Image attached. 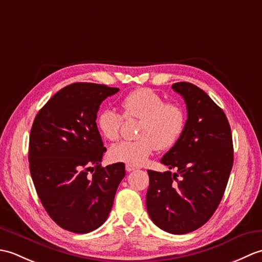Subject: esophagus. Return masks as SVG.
I'll list each match as a JSON object with an SVG mask.
<instances>
[{
	"label": "esophagus",
	"mask_w": 262,
	"mask_h": 262,
	"mask_svg": "<svg viewBox=\"0 0 262 262\" xmlns=\"http://www.w3.org/2000/svg\"><path fill=\"white\" fill-rule=\"evenodd\" d=\"M134 170H137V168L135 165H130V164H126V171L127 172H132Z\"/></svg>",
	"instance_id": "1"
}]
</instances>
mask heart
Wrapping results in <instances>:
<instances>
[{
  "label": "heart",
  "mask_w": 262,
  "mask_h": 262,
  "mask_svg": "<svg viewBox=\"0 0 262 262\" xmlns=\"http://www.w3.org/2000/svg\"><path fill=\"white\" fill-rule=\"evenodd\" d=\"M120 107L126 119H140L135 141H125L109 149L115 162L142 165L155 149L173 147L186 128V111L179 103L164 102L152 89L141 88L121 99ZM122 117L111 109H104L97 117V127L105 140L116 142L120 136Z\"/></svg>",
  "instance_id": "heart-1"
}]
</instances>
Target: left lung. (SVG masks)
Listing matches in <instances>:
<instances>
[{"instance_id": "8db88e82", "label": "left lung", "mask_w": 262, "mask_h": 262, "mask_svg": "<svg viewBox=\"0 0 262 262\" xmlns=\"http://www.w3.org/2000/svg\"><path fill=\"white\" fill-rule=\"evenodd\" d=\"M172 89L185 99L188 119L161 163L177 173L147 171L146 208L161 230L186 234L203 226L219 207L233 166V142L224 111L207 93L188 82Z\"/></svg>"}]
</instances>
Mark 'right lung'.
Here are the masks:
<instances>
[{"instance_id": "1", "label": "right lung", "mask_w": 262, "mask_h": 262, "mask_svg": "<svg viewBox=\"0 0 262 262\" xmlns=\"http://www.w3.org/2000/svg\"><path fill=\"white\" fill-rule=\"evenodd\" d=\"M119 91L96 83L63 88L39 110L29 138V168L38 197L62 229L89 233L113 207L125 164L101 166L107 151L97 127L103 100Z\"/></svg>"}]
</instances>
